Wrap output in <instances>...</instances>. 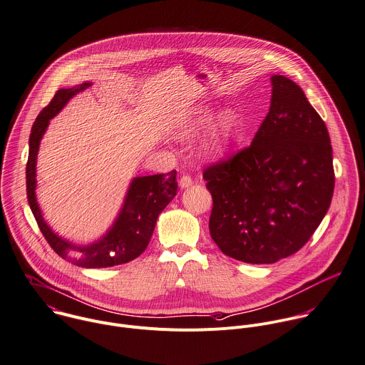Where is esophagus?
<instances>
[{"label": "esophagus", "mask_w": 365, "mask_h": 365, "mask_svg": "<svg viewBox=\"0 0 365 365\" xmlns=\"http://www.w3.org/2000/svg\"><path fill=\"white\" fill-rule=\"evenodd\" d=\"M190 185H192V178L190 175H182L180 178V187L181 188H188Z\"/></svg>", "instance_id": "1"}]
</instances>
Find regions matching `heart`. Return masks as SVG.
<instances>
[{"label":"heart","instance_id":"heart-1","mask_svg":"<svg viewBox=\"0 0 365 365\" xmlns=\"http://www.w3.org/2000/svg\"><path fill=\"white\" fill-rule=\"evenodd\" d=\"M212 120V110L200 107L182 117L177 124V137L188 140L204 130ZM238 127V114L234 110L222 111L211 125L205 140L201 144V153L207 158H218L230 148Z\"/></svg>","mask_w":365,"mask_h":365}]
</instances>
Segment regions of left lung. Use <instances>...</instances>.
Wrapping results in <instances>:
<instances>
[{
    "label": "left lung",
    "instance_id": "left-lung-1",
    "mask_svg": "<svg viewBox=\"0 0 365 365\" xmlns=\"http://www.w3.org/2000/svg\"><path fill=\"white\" fill-rule=\"evenodd\" d=\"M271 84L269 111L251 145L202 174L212 195L211 238L248 264H272L302 248L335 182L325 123L294 81L272 76Z\"/></svg>",
    "mask_w": 365,
    "mask_h": 365
}]
</instances>
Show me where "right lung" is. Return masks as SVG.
Here are the masks:
<instances>
[{
	"mask_svg": "<svg viewBox=\"0 0 365 365\" xmlns=\"http://www.w3.org/2000/svg\"><path fill=\"white\" fill-rule=\"evenodd\" d=\"M90 86L91 83H83L73 88L58 90L51 103L38 114L30 135V151L26 170L27 198L43 235L61 258L83 268H106L130 262L144 252L154 232L158 215L177 195L178 185L175 181V171L135 177L128 187L123 208L113 227L93 244H74L50 228L44 221L36 197V167L40 143L50 120L56 117L76 94L84 91Z\"/></svg>",
	"mask_w": 365,
	"mask_h": 365,
	"instance_id": "1",
	"label": "right lung"
}]
</instances>
